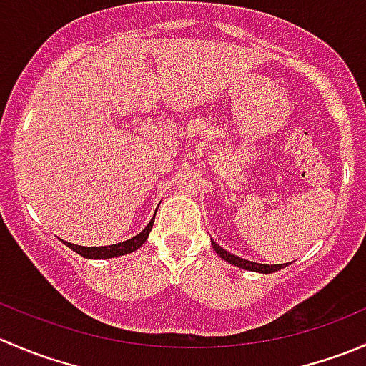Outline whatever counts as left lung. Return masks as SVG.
<instances>
[{
    "instance_id": "1",
    "label": "left lung",
    "mask_w": 366,
    "mask_h": 366,
    "mask_svg": "<svg viewBox=\"0 0 366 366\" xmlns=\"http://www.w3.org/2000/svg\"><path fill=\"white\" fill-rule=\"evenodd\" d=\"M210 242H212V248L216 249V253L219 254L223 260H227L228 264L232 265H237V267L241 269H246V271H254V272H262V274H271V272H276L280 271V269L287 267V264H274V265H267V264H257V262H249V260H244V258L241 257H235V254L228 253L227 249L221 248L219 244H216V242L210 239Z\"/></svg>"
}]
</instances>
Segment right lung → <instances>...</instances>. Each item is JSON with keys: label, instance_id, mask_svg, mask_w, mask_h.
<instances>
[{"label": "right lung", "instance_id": "1", "mask_svg": "<svg viewBox=\"0 0 366 366\" xmlns=\"http://www.w3.org/2000/svg\"><path fill=\"white\" fill-rule=\"evenodd\" d=\"M154 219H156V214H154V217L150 219V223L147 224L145 230L139 232L138 235H134L132 239H129V241H124V242H118V244H112V246H97V248H90V246H77V244H70V242L64 241V244H67L72 252L79 253L81 257L84 258H92V260H99V258H114V257H122V254H127V253H132L136 252V249L139 248V246L143 244V242L149 239V234L150 230H152L154 227Z\"/></svg>", "mask_w": 366, "mask_h": 366}]
</instances>
